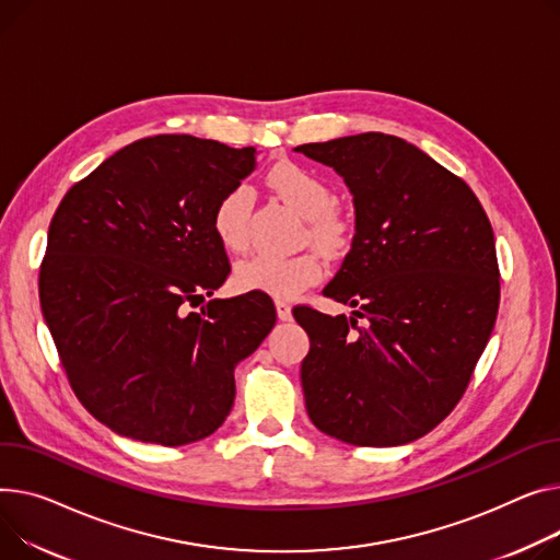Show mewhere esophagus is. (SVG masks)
<instances>
[{"instance_id":"esophagus-1","label":"esophagus","mask_w":560,"mask_h":560,"mask_svg":"<svg viewBox=\"0 0 560 560\" xmlns=\"http://www.w3.org/2000/svg\"><path fill=\"white\" fill-rule=\"evenodd\" d=\"M277 315H279V319H283V322H288V319H292V306L288 304V302H277Z\"/></svg>"}]
</instances>
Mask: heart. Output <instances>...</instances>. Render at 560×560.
Wrapping results in <instances>:
<instances>
[{
  "label": "heart",
  "mask_w": 560,
  "mask_h": 560,
  "mask_svg": "<svg viewBox=\"0 0 560 560\" xmlns=\"http://www.w3.org/2000/svg\"><path fill=\"white\" fill-rule=\"evenodd\" d=\"M272 189L292 209L300 211L308 222V238L324 252H338L349 236V222L335 207L338 198L330 184L315 171L300 164H279L268 173ZM254 207V191L249 184L238 182L222 194L213 209V232L230 252H245L249 247V218ZM324 275V264L317 252H302L292 256L258 254L234 272L241 290L266 292L279 300H290L315 285Z\"/></svg>",
  "instance_id": "obj_1"
}]
</instances>
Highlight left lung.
<instances>
[{
  "instance_id": "obj_1",
  "label": "left lung",
  "mask_w": 560,
  "mask_h": 560,
  "mask_svg": "<svg viewBox=\"0 0 560 560\" xmlns=\"http://www.w3.org/2000/svg\"><path fill=\"white\" fill-rule=\"evenodd\" d=\"M296 151L338 171L355 236L324 288L353 317L296 306L308 338L302 385L317 430L353 445H402L462 400L500 308L491 220L470 186L417 145L362 132Z\"/></svg>"
}]
</instances>
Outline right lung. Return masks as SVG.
I'll list each match as a JSON object with an SVG mask.
<instances>
[{
	"mask_svg": "<svg viewBox=\"0 0 560 560\" xmlns=\"http://www.w3.org/2000/svg\"><path fill=\"white\" fill-rule=\"evenodd\" d=\"M254 153L145 137L73 184L51 218L43 315L73 394L117 434L160 445L213 434L232 412L234 366L277 322L264 294L191 311L230 277L213 209Z\"/></svg>",
	"mask_w": 560,
	"mask_h": 560,
	"instance_id": "right-lung-1",
	"label": "right lung"
}]
</instances>
